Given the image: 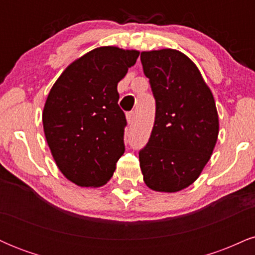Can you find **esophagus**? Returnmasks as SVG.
<instances>
[{
  "instance_id": "1",
  "label": "esophagus",
  "mask_w": 255,
  "mask_h": 255,
  "mask_svg": "<svg viewBox=\"0 0 255 255\" xmlns=\"http://www.w3.org/2000/svg\"><path fill=\"white\" fill-rule=\"evenodd\" d=\"M134 120H135V113H134V111H130V113H128L127 114L128 124H133Z\"/></svg>"
}]
</instances>
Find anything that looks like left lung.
I'll list each match as a JSON object with an SVG mask.
<instances>
[{
    "label": "left lung",
    "instance_id": "8db88e82",
    "mask_svg": "<svg viewBox=\"0 0 255 255\" xmlns=\"http://www.w3.org/2000/svg\"><path fill=\"white\" fill-rule=\"evenodd\" d=\"M140 60L156 99L150 140L139 152L140 169L152 191L178 192L197 180L211 158L219 131L215 98L181 51H142Z\"/></svg>",
    "mask_w": 255,
    "mask_h": 255
}]
</instances>
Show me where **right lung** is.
Segmentation results:
<instances>
[{
    "instance_id": "add662e5",
    "label": "right lung",
    "mask_w": 255,
    "mask_h": 255,
    "mask_svg": "<svg viewBox=\"0 0 255 255\" xmlns=\"http://www.w3.org/2000/svg\"><path fill=\"white\" fill-rule=\"evenodd\" d=\"M137 56V50L99 46L69 64L49 92L43 110L46 142L57 168L77 186H103L124 154L127 121L118 84Z\"/></svg>"
}]
</instances>
